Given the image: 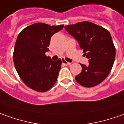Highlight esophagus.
<instances>
[{
  "instance_id": "obj_1",
  "label": "esophagus",
  "mask_w": 124,
  "mask_h": 124,
  "mask_svg": "<svg viewBox=\"0 0 124 124\" xmlns=\"http://www.w3.org/2000/svg\"><path fill=\"white\" fill-rule=\"evenodd\" d=\"M62 63L65 65H71V63H69V62H67L65 60H62Z\"/></svg>"
}]
</instances>
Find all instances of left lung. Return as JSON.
<instances>
[{
    "label": "left lung",
    "instance_id": "obj_1",
    "mask_svg": "<svg viewBox=\"0 0 124 124\" xmlns=\"http://www.w3.org/2000/svg\"><path fill=\"white\" fill-rule=\"evenodd\" d=\"M65 30L78 41L88 65L81 64L82 71L76 76L81 86H95L105 80L112 69L116 48L111 36L105 28L90 21L78 22L65 26Z\"/></svg>",
    "mask_w": 124,
    "mask_h": 124
}]
</instances>
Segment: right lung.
<instances>
[{"mask_svg": "<svg viewBox=\"0 0 124 124\" xmlns=\"http://www.w3.org/2000/svg\"><path fill=\"white\" fill-rule=\"evenodd\" d=\"M63 26L36 23L18 35L13 52L15 67L23 82L35 91H48L57 82L61 60L52 61L45 53L49 51L51 36Z\"/></svg>", "mask_w": 124, "mask_h": 124, "instance_id": "1", "label": "right lung"}]
</instances>
